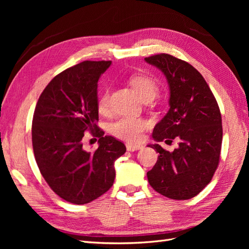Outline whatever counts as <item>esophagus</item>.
Returning a JSON list of instances; mask_svg holds the SVG:
<instances>
[{"instance_id":"obj_1","label":"esophagus","mask_w":249,"mask_h":249,"mask_svg":"<svg viewBox=\"0 0 249 249\" xmlns=\"http://www.w3.org/2000/svg\"><path fill=\"white\" fill-rule=\"evenodd\" d=\"M143 148L142 145H137V144H132V143H127L126 144V149L129 150V152H135V150H138Z\"/></svg>"}]
</instances>
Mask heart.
I'll return each instance as SVG.
<instances>
[{"label":"heart","instance_id":"b5f03b06","mask_svg":"<svg viewBox=\"0 0 249 249\" xmlns=\"http://www.w3.org/2000/svg\"><path fill=\"white\" fill-rule=\"evenodd\" d=\"M129 82L135 92L138 94L142 101L148 99L153 100L157 95L158 90H159L156 81L146 74H134L130 78ZM108 101L109 91L108 89H105L97 100V109L101 113H104L107 110ZM148 123L144 119L132 116H123L110 124L109 132L118 139L129 142H138L141 140L142 135L146 131Z\"/></svg>","mask_w":249,"mask_h":249}]
</instances>
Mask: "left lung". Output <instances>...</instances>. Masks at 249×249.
<instances>
[{
	"label": "left lung",
	"mask_w": 249,
	"mask_h": 249,
	"mask_svg": "<svg viewBox=\"0 0 249 249\" xmlns=\"http://www.w3.org/2000/svg\"><path fill=\"white\" fill-rule=\"evenodd\" d=\"M159 69L169 85V110L153 132L157 142L178 140L173 152L155 143L159 153L147 172L149 185L171 199L192 198L212 179L219 164L222 122L214 94L200 72L168 54L144 58Z\"/></svg>",
	"instance_id": "8db88e82"
}]
</instances>
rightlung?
Segmentation results:
<instances>
[{"label": "right lung", "instance_id": "obj_1", "mask_svg": "<svg viewBox=\"0 0 249 249\" xmlns=\"http://www.w3.org/2000/svg\"><path fill=\"white\" fill-rule=\"evenodd\" d=\"M111 61H83L53 79L40 94L32 122L35 160L51 189L64 200L84 205L106 193L115 178L123 142L97 127V82ZM99 137L93 153L82 148L85 131Z\"/></svg>", "mask_w": 249, "mask_h": 249}]
</instances>
